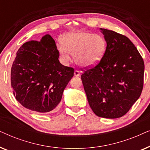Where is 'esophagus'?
<instances>
[{
  "label": "esophagus",
  "mask_w": 150,
  "mask_h": 150,
  "mask_svg": "<svg viewBox=\"0 0 150 150\" xmlns=\"http://www.w3.org/2000/svg\"><path fill=\"white\" fill-rule=\"evenodd\" d=\"M74 76H80L79 71L75 70L74 71Z\"/></svg>",
  "instance_id": "34e87169"
}]
</instances>
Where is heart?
<instances>
[{
  "label": "heart",
  "mask_w": 150,
  "mask_h": 150,
  "mask_svg": "<svg viewBox=\"0 0 150 150\" xmlns=\"http://www.w3.org/2000/svg\"><path fill=\"white\" fill-rule=\"evenodd\" d=\"M106 48V42L98 34L79 30L64 35L61 44L57 46L59 55L65 63H68L71 54L80 66H95L101 61Z\"/></svg>",
  "instance_id": "b5f03b06"
}]
</instances>
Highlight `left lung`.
I'll use <instances>...</instances> for the list:
<instances>
[{"label":"left lung","mask_w":150,"mask_h":150,"mask_svg":"<svg viewBox=\"0 0 150 150\" xmlns=\"http://www.w3.org/2000/svg\"><path fill=\"white\" fill-rule=\"evenodd\" d=\"M106 48L100 63L81 75L89 106L98 117L124 115L140 97L143 87L144 62L127 37L100 28Z\"/></svg>","instance_id":"left-lung-1"}]
</instances>
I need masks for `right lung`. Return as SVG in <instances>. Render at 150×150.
Returning <instances> with one entry per match:
<instances>
[{
    "label": "right lung",
    "mask_w": 150,
    "mask_h": 150,
    "mask_svg": "<svg viewBox=\"0 0 150 150\" xmlns=\"http://www.w3.org/2000/svg\"><path fill=\"white\" fill-rule=\"evenodd\" d=\"M59 57L54 40L48 34L19 48L12 64L11 85L16 99L24 107L44 113L61 102L74 69L61 64Z\"/></svg>",
    "instance_id": "1"
}]
</instances>
